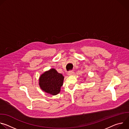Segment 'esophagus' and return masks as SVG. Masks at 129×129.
I'll use <instances>...</instances> for the list:
<instances>
[{"mask_svg":"<svg viewBox=\"0 0 129 129\" xmlns=\"http://www.w3.org/2000/svg\"><path fill=\"white\" fill-rule=\"evenodd\" d=\"M73 73H74V72H73V71L72 70H70V71H68L67 74H68V76H71V75H73Z\"/></svg>","mask_w":129,"mask_h":129,"instance_id":"obj_1","label":"esophagus"}]
</instances>
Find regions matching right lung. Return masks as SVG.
I'll return each instance as SVG.
<instances>
[{"instance_id":"add662e5","label":"right lung","mask_w":129,"mask_h":129,"mask_svg":"<svg viewBox=\"0 0 129 129\" xmlns=\"http://www.w3.org/2000/svg\"><path fill=\"white\" fill-rule=\"evenodd\" d=\"M64 77L54 69L45 72L39 79L40 88L46 93L53 95L58 94L63 85Z\"/></svg>"}]
</instances>
